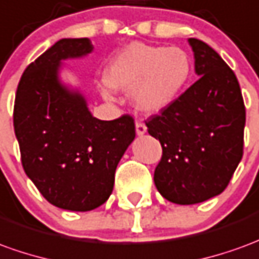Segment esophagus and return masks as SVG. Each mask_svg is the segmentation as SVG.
I'll use <instances>...</instances> for the list:
<instances>
[{"instance_id":"34e87169","label":"esophagus","mask_w":259,"mask_h":259,"mask_svg":"<svg viewBox=\"0 0 259 259\" xmlns=\"http://www.w3.org/2000/svg\"><path fill=\"white\" fill-rule=\"evenodd\" d=\"M147 132V126L143 123L142 120H136V133L139 136L144 135Z\"/></svg>"}]
</instances>
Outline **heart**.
<instances>
[{"label": "heart", "instance_id": "heart-1", "mask_svg": "<svg viewBox=\"0 0 259 259\" xmlns=\"http://www.w3.org/2000/svg\"><path fill=\"white\" fill-rule=\"evenodd\" d=\"M191 78L192 60L185 50L135 43L108 67L104 95L112 98L111 87H133L132 98L137 108L157 112L172 104Z\"/></svg>", "mask_w": 259, "mask_h": 259}]
</instances>
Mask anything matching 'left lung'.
Listing matches in <instances>:
<instances>
[{"label":"left lung","mask_w":259,"mask_h":259,"mask_svg":"<svg viewBox=\"0 0 259 259\" xmlns=\"http://www.w3.org/2000/svg\"><path fill=\"white\" fill-rule=\"evenodd\" d=\"M189 45L200 77L146 120L162 147L154 184L177 205L220 195L244 153L245 106L236 74L205 41L191 37Z\"/></svg>","instance_id":"8db88e82"}]
</instances>
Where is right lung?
I'll return each instance as SVG.
<instances>
[{
    "mask_svg": "<svg viewBox=\"0 0 259 259\" xmlns=\"http://www.w3.org/2000/svg\"><path fill=\"white\" fill-rule=\"evenodd\" d=\"M90 39H61L30 63L18 84L14 129L25 172L52 205L88 211L111 196L135 119L99 120L78 92L61 85L60 61L85 56Z\"/></svg>",
    "mask_w": 259,
    "mask_h": 259,
    "instance_id": "add662e5",
    "label": "right lung"
}]
</instances>
